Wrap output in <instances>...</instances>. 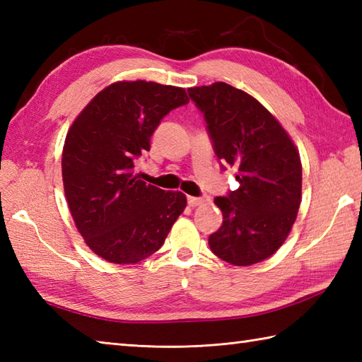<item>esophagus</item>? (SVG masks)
<instances>
[{
  "label": "esophagus",
  "mask_w": 362,
  "mask_h": 362,
  "mask_svg": "<svg viewBox=\"0 0 362 362\" xmlns=\"http://www.w3.org/2000/svg\"><path fill=\"white\" fill-rule=\"evenodd\" d=\"M188 205L189 206H197V205H202L204 202H205V199H202V197H193V196H188Z\"/></svg>",
  "instance_id": "obj_1"
}]
</instances>
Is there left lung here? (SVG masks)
Here are the masks:
<instances>
[{
	"label": "left lung",
	"instance_id": "left-lung-1",
	"mask_svg": "<svg viewBox=\"0 0 362 362\" xmlns=\"http://www.w3.org/2000/svg\"><path fill=\"white\" fill-rule=\"evenodd\" d=\"M204 113L221 168L240 188L214 199L224 221L209 238L214 255L233 266L259 263L286 240L302 201V163L286 130L255 98L226 82L188 88Z\"/></svg>",
	"mask_w": 362,
	"mask_h": 362
}]
</instances>
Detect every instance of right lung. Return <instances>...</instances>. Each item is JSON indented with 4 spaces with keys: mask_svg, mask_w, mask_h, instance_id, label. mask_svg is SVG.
I'll return each mask as SVG.
<instances>
[{
    "mask_svg": "<svg viewBox=\"0 0 362 362\" xmlns=\"http://www.w3.org/2000/svg\"><path fill=\"white\" fill-rule=\"evenodd\" d=\"M185 90L156 82H115L91 99L68 130L62 179L74 224L96 255L135 264L163 245L187 206L180 191L138 179L135 160Z\"/></svg>",
    "mask_w": 362,
    "mask_h": 362,
    "instance_id": "right-lung-1",
    "label": "right lung"
}]
</instances>
